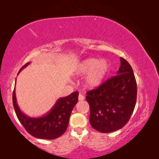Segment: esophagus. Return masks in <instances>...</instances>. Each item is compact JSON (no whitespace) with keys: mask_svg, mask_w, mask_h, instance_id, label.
<instances>
[{"mask_svg":"<svg viewBox=\"0 0 159 159\" xmlns=\"http://www.w3.org/2000/svg\"><path fill=\"white\" fill-rule=\"evenodd\" d=\"M85 99V97L83 96L82 94H79V101H83V100H84Z\"/></svg>","mask_w":159,"mask_h":159,"instance_id":"1","label":"esophagus"}]
</instances>
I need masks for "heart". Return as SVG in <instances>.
I'll return each instance as SVG.
<instances>
[{
	"instance_id": "1",
	"label": "heart",
	"mask_w": 159,
	"mask_h": 159,
	"mask_svg": "<svg viewBox=\"0 0 159 159\" xmlns=\"http://www.w3.org/2000/svg\"><path fill=\"white\" fill-rule=\"evenodd\" d=\"M111 70V64L106 59L98 60L94 57L85 59L76 68V73L79 75L88 74L84 83L86 87L95 88L104 81Z\"/></svg>"
}]
</instances>
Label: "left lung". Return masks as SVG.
<instances>
[{
  "mask_svg": "<svg viewBox=\"0 0 159 159\" xmlns=\"http://www.w3.org/2000/svg\"><path fill=\"white\" fill-rule=\"evenodd\" d=\"M117 75L98 88L87 92L90 105V123L100 133H111L122 128L130 119L137 100V83L127 61L120 58Z\"/></svg>",
  "mask_w": 159,
  "mask_h": 159,
  "instance_id": "left-lung-1",
  "label": "left lung"
}]
</instances>
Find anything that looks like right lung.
<instances>
[{
  "mask_svg": "<svg viewBox=\"0 0 159 159\" xmlns=\"http://www.w3.org/2000/svg\"><path fill=\"white\" fill-rule=\"evenodd\" d=\"M29 64L30 62L26 63L21 67L18 74ZM79 92L76 91L68 96L60 98L48 114L38 118L27 116L21 111L16 99L15 89L13 92L12 102L19 120L29 134L39 139H54L66 132L70 115L77 104Z\"/></svg>",
  "mask_w": 159,
  "mask_h": 159,
  "instance_id": "1",
  "label": "right lung"
}]
</instances>
